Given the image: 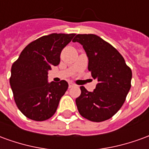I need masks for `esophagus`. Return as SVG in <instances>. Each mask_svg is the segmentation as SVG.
Returning <instances> with one entry per match:
<instances>
[{
  "mask_svg": "<svg viewBox=\"0 0 149 149\" xmlns=\"http://www.w3.org/2000/svg\"><path fill=\"white\" fill-rule=\"evenodd\" d=\"M74 85H75V84H73V83H72V82L68 83V88H72V87H73Z\"/></svg>",
  "mask_w": 149,
  "mask_h": 149,
  "instance_id": "34e87169",
  "label": "esophagus"
}]
</instances>
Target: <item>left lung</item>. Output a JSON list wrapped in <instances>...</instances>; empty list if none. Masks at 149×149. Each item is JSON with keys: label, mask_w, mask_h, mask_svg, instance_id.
Wrapping results in <instances>:
<instances>
[{"label": "left lung", "mask_w": 149, "mask_h": 149, "mask_svg": "<svg viewBox=\"0 0 149 149\" xmlns=\"http://www.w3.org/2000/svg\"><path fill=\"white\" fill-rule=\"evenodd\" d=\"M72 41L83 45L88 71L98 81L93 93L81 87V96L76 99L79 113L93 122L109 120L125 103L131 88V68L112 45L97 35L77 34Z\"/></svg>", "instance_id": "left-lung-1"}]
</instances>
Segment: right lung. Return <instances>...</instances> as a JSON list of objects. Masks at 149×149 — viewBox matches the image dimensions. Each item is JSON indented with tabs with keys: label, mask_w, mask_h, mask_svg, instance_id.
I'll use <instances>...</instances> for the list:
<instances>
[{
	"label": "right lung",
	"mask_w": 149,
	"mask_h": 149,
	"mask_svg": "<svg viewBox=\"0 0 149 149\" xmlns=\"http://www.w3.org/2000/svg\"><path fill=\"white\" fill-rule=\"evenodd\" d=\"M75 33H51L29 43L13 64L9 83L17 106L26 117L43 121L54 115L68 82L48 83V71L59 65L62 49Z\"/></svg>",
	"instance_id": "1"
}]
</instances>
